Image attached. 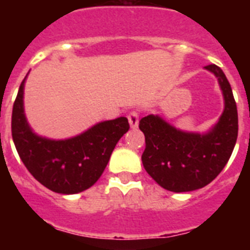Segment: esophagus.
Segmentation results:
<instances>
[{
	"instance_id": "obj_1",
	"label": "esophagus",
	"mask_w": 250,
	"mask_h": 250,
	"mask_svg": "<svg viewBox=\"0 0 250 250\" xmlns=\"http://www.w3.org/2000/svg\"><path fill=\"white\" fill-rule=\"evenodd\" d=\"M127 119H128L131 128H136L137 125H139V113H137L136 110L129 111L128 115H127Z\"/></svg>"
}]
</instances>
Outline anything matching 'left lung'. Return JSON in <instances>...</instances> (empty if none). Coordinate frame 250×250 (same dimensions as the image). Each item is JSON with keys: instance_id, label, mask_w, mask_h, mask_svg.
Masks as SVG:
<instances>
[{"instance_id": "left-lung-1", "label": "left lung", "mask_w": 250, "mask_h": 250, "mask_svg": "<svg viewBox=\"0 0 250 250\" xmlns=\"http://www.w3.org/2000/svg\"><path fill=\"white\" fill-rule=\"evenodd\" d=\"M218 78L225 96V111L206 135L174 128L160 117L141 118L139 128L145 135L141 156L144 168L156 183L171 192H189L208 186L229 162L237 140L239 118L232 89L217 64H208Z\"/></svg>"}]
</instances>
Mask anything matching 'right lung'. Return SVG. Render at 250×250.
Listing matches in <instances>:
<instances>
[{"label":"right lung","mask_w":250,"mask_h":250,"mask_svg":"<svg viewBox=\"0 0 250 250\" xmlns=\"http://www.w3.org/2000/svg\"><path fill=\"white\" fill-rule=\"evenodd\" d=\"M24 80L11 115V135L21 160L33 178L53 192L74 194L88 189L101 176L117 143L129 129L127 118L101 122L68 140L42 139L31 131L25 121Z\"/></svg>","instance_id":"right-lung-1"}]
</instances>
